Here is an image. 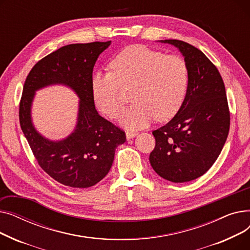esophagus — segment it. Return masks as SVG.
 <instances>
[{"label":"esophagus","mask_w":250,"mask_h":250,"mask_svg":"<svg viewBox=\"0 0 250 250\" xmlns=\"http://www.w3.org/2000/svg\"><path fill=\"white\" fill-rule=\"evenodd\" d=\"M137 135H138V133H135V132H130V130H126V132H125V136H126V139H127V140L135 138Z\"/></svg>","instance_id":"34e87169"}]
</instances>
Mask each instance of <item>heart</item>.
<instances>
[{"instance_id":"heart-1","label":"heart","mask_w":250,"mask_h":250,"mask_svg":"<svg viewBox=\"0 0 250 250\" xmlns=\"http://www.w3.org/2000/svg\"><path fill=\"white\" fill-rule=\"evenodd\" d=\"M112 72H97L92 93L99 109L115 118L123 107V88L130 90L134 103L120 115L128 128L147 126L155 118H172L185 102L188 83V63L179 56H166L144 45L125 48L110 62Z\"/></svg>"}]
</instances>
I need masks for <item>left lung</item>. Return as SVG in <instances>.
Returning <instances> with one entry per match:
<instances>
[{
  "label": "left lung",
  "mask_w": 250,
  "mask_h": 250,
  "mask_svg": "<svg viewBox=\"0 0 250 250\" xmlns=\"http://www.w3.org/2000/svg\"><path fill=\"white\" fill-rule=\"evenodd\" d=\"M176 46L189 70L188 93L181 108L153 132L150 154L155 172L172 182H187L205 174L219 157L230 128L225 85L203 51L177 39L161 41Z\"/></svg>",
  "instance_id": "1"
}]
</instances>
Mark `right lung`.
I'll return each mask as SVG.
<instances>
[{"label":"right lung","mask_w":250,"mask_h":250,"mask_svg":"<svg viewBox=\"0 0 250 250\" xmlns=\"http://www.w3.org/2000/svg\"><path fill=\"white\" fill-rule=\"evenodd\" d=\"M111 42L64 45L38 61L26 78L19 104L22 132L38 165L70 188L95 186L111 168L114 152L126 140L124 130L95 109L92 74L101 52ZM52 83L71 86L81 98L77 125L67 139L52 142L39 135L31 122L34 92Z\"/></svg>","instance_id":"right-lung-1"}]
</instances>
